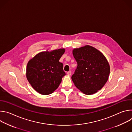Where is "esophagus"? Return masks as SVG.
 <instances>
[{
  "instance_id": "obj_1",
  "label": "esophagus",
  "mask_w": 132,
  "mask_h": 132,
  "mask_svg": "<svg viewBox=\"0 0 132 132\" xmlns=\"http://www.w3.org/2000/svg\"><path fill=\"white\" fill-rule=\"evenodd\" d=\"M67 75H68V76H70L71 74V71H69L67 72Z\"/></svg>"
}]
</instances>
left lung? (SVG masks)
<instances>
[{"label": "left lung", "instance_id": "1", "mask_svg": "<svg viewBox=\"0 0 132 132\" xmlns=\"http://www.w3.org/2000/svg\"><path fill=\"white\" fill-rule=\"evenodd\" d=\"M72 54L77 63L71 77L74 85L86 95L97 92L107 82L110 71L104 55L90 45L74 48Z\"/></svg>", "mask_w": 132, "mask_h": 132}]
</instances>
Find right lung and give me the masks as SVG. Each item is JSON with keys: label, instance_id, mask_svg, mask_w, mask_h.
Masks as SVG:
<instances>
[{"label": "right lung", "instance_id": "add662e5", "mask_svg": "<svg viewBox=\"0 0 132 132\" xmlns=\"http://www.w3.org/2000/svg\"><path fill=\"white\" fill-rule=\"evenodd\" d=\"M65 51L60 48L42 52L28 63L27 78L32 88L43 95L53 93L59 87L66 75L60 59Z\"/></svg>", "mask_w": 132, "mask_h": 132}]
</instances>
